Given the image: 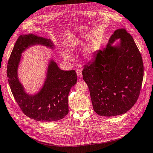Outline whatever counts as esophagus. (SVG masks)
<instances>
[{"label": "esophagus", "instance_id": "1", "mask_svg": "<svg viewBox=\"0 0 153 153\" xmlns=\"http://www.w3.org/2000/svg\"><path fill=\"white\" fill-rule=\"evenodd\" d=\"M76 74H77V76L79 78H81L82 77V72L81 70H76Z\"/></svg>", "mask_w": 153, "mask_h": 153}]
</instances>
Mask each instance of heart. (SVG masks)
<instances>
[{"label": "heart", "instance_id": "heart-1", "mask_svg": "<svg viewBox=\"0 0 153 153\" xmlns=\"http://www.w3.org/2000/svg\"><path fill=\"white\" fill-rule=\"evenodd\" d=\"M63 56H64V58L65 59H67V60H70V59H71V57H70V56H69L67 54H65L64 53L63 54Z\"/></svg>", "mask_w": 153, "mask_h": 153}]
</instances>
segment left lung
I'll return each instance as SVG.
<instances>
[{"label":"left lung","mask_w":153,"mask_h":153,"mask_svg":"<svg viewBox=\"0 0 153 153\" xmlns=\"http://www.w3.org/2000/svg\"><path fill=\"white\" fill-rule=\"evenodd\" d=\"M120 38L118 46L111 45ZM82 72L94 110L102 116H114L130 110L139 97L143 79L142 55L126 29L112 35L107 48L94 53Z\"/></svg>","instance_id":"1"}]
</instances>
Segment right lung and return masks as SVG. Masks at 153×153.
<instances>
[{
	"instance_id": "1",
	"label": "right lung",
	"mask_w": 153,
	"mask_h": 153,
	"mask_svg": "<svg viewBox=\"0 0 153 153\" xmlns=\"http://www.w3.org/2000/svg\"><path fill=\"white\" fill-rule=\"evenodd\" d=\"M35 44L53 46L50 40L33 34L20 36L8 62L7 73L10 87L21 111L30 118L39 121L60 120L68 113V93L76 83V74L75 70H62L51 61L43 88L36 95H27L18 80L17 69L21 53Z\"/></svg>"
}]
</instances>
